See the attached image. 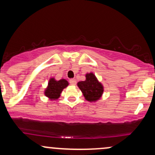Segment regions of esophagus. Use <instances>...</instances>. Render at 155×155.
I'll return each instance as SVG.
<instances>
[{
  "mask_svg": "<svg viewBox=\"0 0 155 155\" xmlns=\"http://www.w3.org/2000/svg\"><path fill=\"white\" fill-rule=\"evenodd\" d=\"M69 82H70V84H71V85H75V84H76V80L74 79H70Z\"/></svg>",
  "mask_w": 155,
  "mask_h": 155,
  "instance_id": "1",
  "label": "esophagus"
}]
</instances>
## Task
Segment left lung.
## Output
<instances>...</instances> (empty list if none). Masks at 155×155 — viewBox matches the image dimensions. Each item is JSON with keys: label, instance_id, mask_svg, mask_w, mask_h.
Returning <instances> with one entry per match:
<instances>
[{"label": "left lung", "instance_id": "left-lung-1", "mask_svg": "<svg viewBox=\"0 0 155 155\" xmlns=\"http://www.w3.org/2000/svg\"><path fill=\"white\" fill-rule=\"evenodd\" d=\"M84 81H79L77 85L82 92L83 96L87 101L90 102L96 101L101 98L104 92V87L101 82L98 81L93 73L85 75Z\"/></svg>", "mask_w": 155, "mask_h": 155}]
</instances>
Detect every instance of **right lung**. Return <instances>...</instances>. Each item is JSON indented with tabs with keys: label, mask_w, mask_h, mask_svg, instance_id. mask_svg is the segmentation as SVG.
Returning <instances> with one entry per match:
<instances>
[{
	"label": "right lung",
	"mask_w": 155,
	"mask_h": 155,
	"mask_svg": "<svg viewBox=\"0 0 155 155\" xmlns=\"http://www.w3.org/2000/svg\"><path fill=\"white\" fill-rule=\"evenodd\" d=\"M68 84V81L64 79L57 81L54 78H51L44 93L45 96L51 100H56L59 98L62 91L64 88L67 87Z\"/></svg>",
	"instance_id": "obj_1"
}]
</instances>
